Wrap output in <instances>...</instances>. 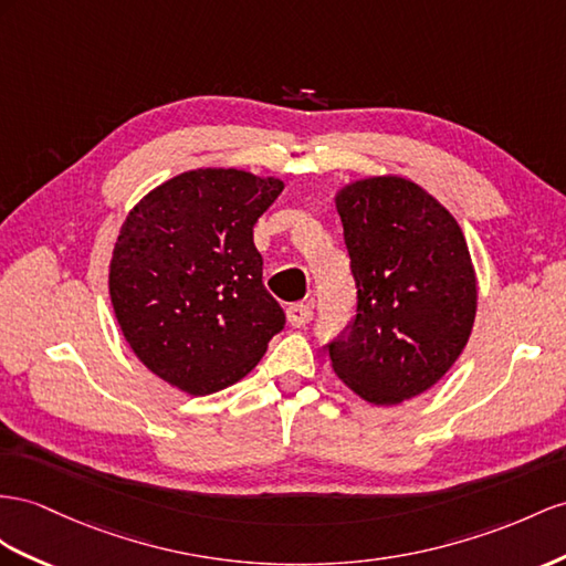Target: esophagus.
<instances>
[{
    "label": "esophagus",
    "instance_id": "obj_1",
    "mask_svg": "<svg viewBox=\"0 0 566 566\" xmlns=\"http://www.w3.org/2000/svg\"><path fill=\"white\" fill-rule=\"evenodd\" d=\"M286 321L294 327H303L313 321V308L308 303H289L286 306Z\"/></svg>",
    "mask_w": 566,
    "mask_h": 566
}]
</instances>
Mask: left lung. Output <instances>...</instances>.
I'll return each mask as SVG.
<instances>
[{"label": "left lung", "instance_id": "obj_1", "mask_svg": "<svg viewBox=\"0 0 566 566\" xmlns=\"http://www.w3.org/2000/svg\"><path fill=\"white\" fill-rule=\"evenodd\" d=\"M356 317L327 344L332 370L375 407L423 395L467 346L478 282L463 231L426 188L368 177L335 196Z\"/></svg>", "mask_w": 566, "mask_h": 566}]
</instances>
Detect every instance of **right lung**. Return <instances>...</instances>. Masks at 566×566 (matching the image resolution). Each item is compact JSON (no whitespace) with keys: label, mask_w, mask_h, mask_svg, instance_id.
Here are the masks:
<instances>
[{"label":"right lung","mask_w":566,"mask_h":566,"mask_svg":"<svg viewBox=\"0 0 566 566\" xmlns=\"http://www.w3.org/2000/svg\"><path fill=\"white\" fill-rule=\"evenodd\" d=\"M284 181L234 167L191 169L126 214L109 298L140 364L186 395L245 378L284 327L263 284L253 224Z\"/></svg>","instance_id":"1"}]
</instances>
